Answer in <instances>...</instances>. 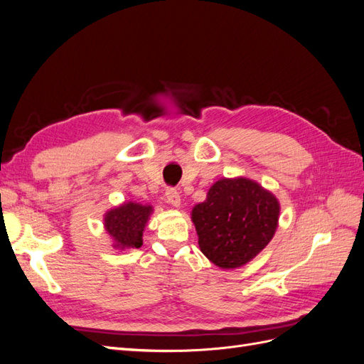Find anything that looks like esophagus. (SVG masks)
I'll return each instance as SVG.
<instances>
[{"mask_svg": "<svg viewBox=\"0 0 364 364\" xmlns=\"http://www.w3.org/2000/svg\"><path fill=\"white\" fill-rule=\"evenodd\" d=\"M165 197H167V202L170 205H173L174 208H179L181 206V194H179L178 190L168 188L167 191H165Z\"/></svg>", "mask_w": 364, "mask_h": 364, "instance_id": "obj_1", "label": "esophagus"}]
</instances>
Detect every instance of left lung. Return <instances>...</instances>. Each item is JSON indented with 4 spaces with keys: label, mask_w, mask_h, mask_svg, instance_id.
<instances>
[{
    "label": "left lung",
    "mask_w": 364,
    "mask_h": 364,
    "mask_svg": "<svg viewBox=\"0 0 364 364\" xmlns=\"http://www.w3.org/2000/svg\"><path fill=\"white\" fill-rule=\"evenodd\" d=\"M279 200L247 178L218 179L191 220L203 255L220 269H238L266 247L279 222Z\"/></svg>",
    "instance_id": "obj_1"
}]
</instances>
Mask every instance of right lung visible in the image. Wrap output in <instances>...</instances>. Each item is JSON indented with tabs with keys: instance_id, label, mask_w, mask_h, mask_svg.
Masks as SVG:
<instances>
[{
	"instance_id": "obj_1",
	"label": "right lung",
	"mask_w": 364,
	"mask_h": 364,
	"mask_svg": "<svg viewBox=\"0 0 364 364\" xmlns=\"http://www.w3.org/2000/svg\"><path fill=\"white\" fill-rule=\"evenodd\" d=\"M151 205H142L134 200L123 202L105 213L103 226L112 247L118 250L138 249L142 246V234L153 214Z\"/></svg>"
}]
</instances>
